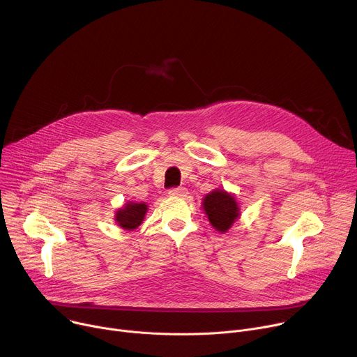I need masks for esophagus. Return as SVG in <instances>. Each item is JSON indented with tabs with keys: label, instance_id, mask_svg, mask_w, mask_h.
<instances>
[{
	"label": "esophagus",
	"instance_id": "obj_1",
	"mask_svg": "<svg viewBox=\"0 0 357 357\" xmlns=\"http://www.w3.org/2000/svg\"><path fill=\"white\" fill-rule=\"evenodd\" d=\"M168 193L172 196H183L186 193V189L182 186H176V188H171Z\"/></svg>",
	"mask_w": 357,
	"mask_h": 357
}]
</instances>
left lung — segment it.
Returning a JSON list of instances; mask_svg holds the SVG:
<instances>
[{"label": "left lung", "instance_id": "obj_1", "mask_svg": "<svg viewBox=\"0 0 357 357\" xmlns=\"http://www.w3.org/2000/svg\"><path fill=\"white\" fill-rule=\"evenodd\" d=\"M203 209L212 226L222 233L227 231L240 215L236 199L225 190H213L206 195L203 199Z\"/></svg>", "mask_w": 357, "mask_h": 357}]
</instances>
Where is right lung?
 I'll return each mask as SVG.
<instances>
[{
	"label": "right lung",
	"instance_id": "right-lung-1",
	"mask_svg": "<svg viewBox=\"0 0 357 357\" xmlns=\"http://www.w3.org/2000/svg\"><path fill=\"white\" fill-rule=\"evenodd\" d=\"M145 213H146L145 203H127L124 209H120L117 212L116 220L119 226H121L123 229L132 230L142 223Z\"/></svg>",
	"mask_w": 357,
	"mask_h": 357
}]
</instances>
